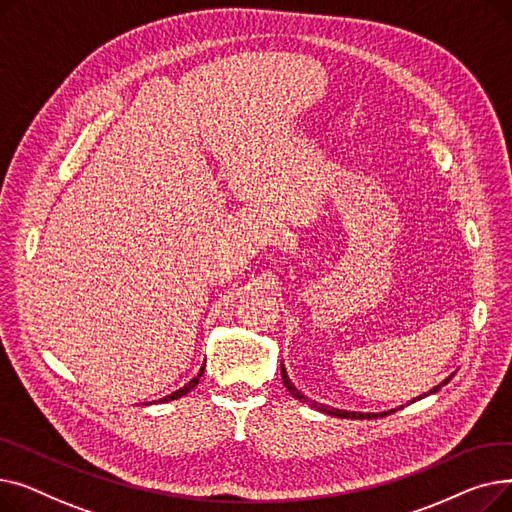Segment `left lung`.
I'll return each instance as SVG.
<instances>
[{
    "label": "left lung",
    "instance_id": "obj_1",
    "mask_svg": "<svg viewBox=\"0 0 512 512\" xmlns=\"http://www.w3.org/2000/svg\"><path fill=\"white\" fill-rule=\"evenodd\" d=\"M280 369H282V382H284V386H286V390L297 398V400H301V402H307V405L311 407V409H315V411H321V413H328V415H334V417H342V419H378V417H386V415H390V413H394L396 409H392V411H384V413H357V411H342V409H334V407H326V405H319V402H315V400H309L301 390H297V386H294L292 382H290V378H288V373H286V369H284V363L280 365ZM454 375V373H452ZM452 375L450 378H446L442 384H438V386H434L432 390H429L427 394H434V392H438L442 386H446L450 380H452ZM427 394H423V396H427ZM423 396H419L417 400H421ZM415 402V400H413Z\"/></svg>",
    "mask_w": 512,
    "mask_h": 512
}]
</instances>
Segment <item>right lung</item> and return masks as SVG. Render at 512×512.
<instances>
[{
	"label": "right lung",
	"instance_id": "right-lung-1",
	"mask_svg": "<svg viewBox=\"0 0 512 512\" xmlns=\"http://www.w3.org/2000/svg\"><path fill=\"white\" fill-rule=\"evenodd\" d=\"M203 369L205 367H201V371L197 373V378H193L191 382H188V384H184L180 390H176V392H172L170 396H166V398H159V400H155V402H168V400H176V398H180V396H184V394H188V392H191L197 384H199V378H201V375H203Z\"/></svg>",
	"mask_w": 512,
	"mask_h": 512
}]
</instances>
